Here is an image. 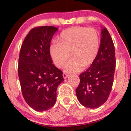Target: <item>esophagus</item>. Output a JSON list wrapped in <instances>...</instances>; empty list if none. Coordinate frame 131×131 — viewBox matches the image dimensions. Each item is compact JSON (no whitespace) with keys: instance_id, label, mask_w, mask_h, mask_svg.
I'll return each mask as SVG.
<instances>
[{"instance_id":"1","label":"esophagus","mask_w":131,"mask_h":131,"mask_svg":"<svg viewBox=\"0 0 131 131\" xmlns=\"http://www.w3.org/2000/svg\"><path fill=\"white\" fill-rule=\"evenodd\" d=\"M68 76H69V75H68V74H67L66 73H63V79H66V78H68Z\"/></svg>"}]
</instances>
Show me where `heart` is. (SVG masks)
<instances>
[{
    "label": "heart",
    "mask_w": 131,
    "mask_h": 131,
    "mask_svg": "<svg viewBox=\"0 0 131 131\" xmlns=\"http://www.w3.org/2000/svg\"><path fill=\"white\" fill-rule=\"evenodd\" d=\"M58 42L49 47V54L53 63L63 68L70 58L73 59L65 68L67 72H78L82 66L87 68L94 63L100 48V37L98 31L89 27L70 28L62 31Z\"/></svg>",
    "instance_id": "obj_1"
}]
</instances>
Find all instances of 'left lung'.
Wrapping results in <instances>:
<instances>
[{"mask_svg": "<svg viewBox=\"0 0 131 131\" xmlns=\"http://www.w3.org/2000/svg\"><path fill=\"white\" fill-rule=\"evenodd\" d=\"M101 35L98 56L79 75L80 83L76 90L79 101L89 108L102 105L108 98L113 84L116 63L114 43L105 27H102Z\"/></svg>", "mask_w": 131, "mask_h": 131, "instance_id": "left-lung-1", "label": "left lung"}]
</instances>
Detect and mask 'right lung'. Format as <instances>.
I'll list each match as a JSON object with an SVG mask.
<instances>
[{
    "mask_svg": "<svg viewBox=\"0 0 131 131\" xmlns=\"http://www.w3.org/2000/svg\"><path fill=\"white\" fill-rule=\"evenodd\" d=\"M58 30L53 26L32 28L21 47L18 74L23 96L37 111L54 105L57 88L63 81V73L52 63L49 54L51 39Z\"/></svg>",
    "mask_w": 131,
    "mask_h": 131,
    "instance_id": "obj_1",
    "label": "right lung"
}]
</instances>
